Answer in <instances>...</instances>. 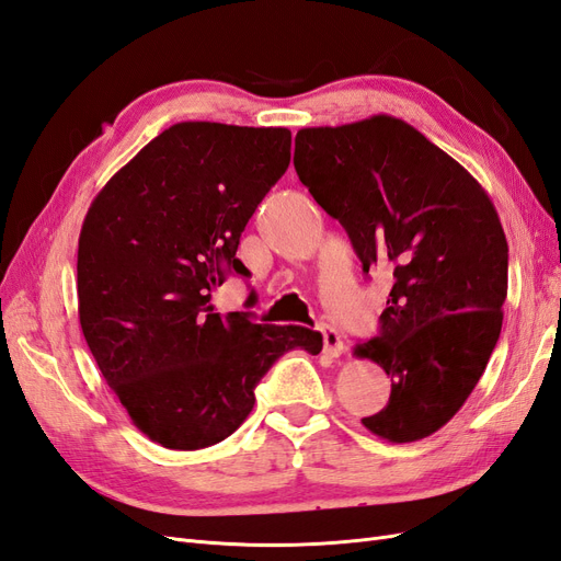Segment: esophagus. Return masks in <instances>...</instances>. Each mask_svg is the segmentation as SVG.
Wrapping results in <instances>:
<instances>
[{"instance_id": "34e87169", "label": "esophagus", "mask_w": 561, "mask_h": 561, "mask_svg": "<svg viewBox=\"0 0 561 561\" xmlns=\"http://www.w3.org/2000/svg\"><path fill=\"white\" fill-rule=\"evenodd\" d=\"M322 346H325V355H330V358H339V355L344 353L342 334H339L334 328L325 325L322 328Z\"/></svg>"}]
</instances>
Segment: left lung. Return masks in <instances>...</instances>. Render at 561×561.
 Masks as SVG:
<instances>
[{
    "label": "left lung",
    "mask_w": 561,
    "mask_h": 561,
    "mask_svg": "<svg viewBox=\"0 0 561 561\" xmlns=\"http://www.w3.org/2000/svg\"><path fill=\"white\" fill-rule=\"evenodd\" d=\"M295 171L342 222L363 271L393 287L379 336L353 348L390 377L363 426L416 443L461 410L494 351L507 295V241L482 184L402 118L375 114L301 128Z\"/></svg>",
    "instance_id": "1"
}]
</instances>
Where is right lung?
I'll return each mask as SVG.
<instances>
[{"label": "right lung", "mask_w": 561, "mask_h": 561, "mask_svg": "<svg viewBox=\"0 0 561 561\" xmlns=\"http://www.w3.org/2000/svg\"><path fill=\"white\" fill-rule=\"evenodd\" d=\"M293 133L182 122L98 192L77 252L81 332L133 426L165 449L222 443L283 353L322 351L299 325L215 313L241 233L290 165Z\"/></svg>", "instance_id": "add662e5"}]
</instances>
